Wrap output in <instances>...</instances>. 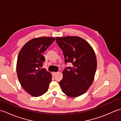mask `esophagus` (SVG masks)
<instances>
[{
    "label": "esophagus",
    "instance_id": "1",
    "mask_svg": "<svg viewBox=\"0 0 121 121\" xmlns=\"http://www.w3.org/2000/svg\"><path fill=\"white\" fill-rule=\"evenodd\" d=\"M56 73H57V72H53L52 73V74L53 76H54V75H55L56 74Z\"/></svg>",
    "mask_w": 121,
    "mask_h": 121
}]
</instances>
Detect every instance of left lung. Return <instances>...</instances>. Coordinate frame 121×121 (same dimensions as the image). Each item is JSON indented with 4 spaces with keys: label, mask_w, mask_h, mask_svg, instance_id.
Here are the masks:
<instances>
[{
    "label": "left lung",
    "mask_w": 121,
    "mask_h": 121,
    "mask_svg": "<svg viewBox=\"0 0 121 121\" xmlns=\"http://www.w3.org/2000/svg\"><path fill=\"white\" fill-rule=\"evenodd\" d=\"M56 39L63 51L65 62L73 65L63 71L59 84L66 96L78 97L93 83L97 65L95 51L87 41L76 36L56 37Z\"/></svg>",
    "instance_id": "left-lung-1"
}]
</instances>
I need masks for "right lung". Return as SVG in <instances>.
<instances>
[{"label":"right lung","instance_id":"1","mask_svg":"<svg viewBox=\"0 0 121 121\" xmlns=\"http://www.w3.org/2000/svg\"><path fill=\"white\" fill-rule=\"evenodd\" d=\"M55 40L50 37L33 38L20 50L17 62L18 79L25 91L33 97L47 91L52 75L43 67L45 60L43 53Z\"/></svg>","mask_w":121,"mask_h":121}]
</instances>
